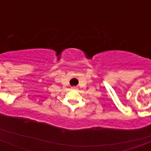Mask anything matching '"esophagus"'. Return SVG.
I'll return each mask as SVG.
<instances>
[{"mask_svg":"<svg viewBox=\"0 0 151 151\" xmlns=\"http://www.w3.org/2000/svg\"><path fill=\"white\" fill-rule=\"evenodd\" d=\"M72 88H73V89H76V87H72Z\"/></svg>","mask_w":151,"mask_h":151,"instance_id":"obj_1","label":"esophagus"}]
</instances>
